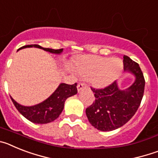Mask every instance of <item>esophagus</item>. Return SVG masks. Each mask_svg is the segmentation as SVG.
<instances>
[{
    "label": "esophagus",
    "mask_w": 158,
    "mask_h": 158,
    "mask_svg": "<svg viewBox=\"0 0 158 158\" xmlns=\"http://www.w3.org/2000/svg\"><path fill=\"white\" fill-rule=\"evenodd\" d=\"M85 86H86V85L85 83H78L77 87L78 91H81V90L84 87H85Z\"/></svg>",
    "instance_id": "obj_1"
}]
</instances>
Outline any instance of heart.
I'll return each instance as SVG.
<instances>
[{
    "instance_id": "b5f03b06",
    "label": "heart",
    "mask_w": 158,
    "mask_h": 158,
    "mask_svg": "<svg viewBox=\"0 0 158 158\" xmlns=\"http://www.w3.org/2000/svg\"><path fill=\"white\" fill-rule=\"evenodd\" d=\"M74 71L71 66H68ZM123 62L120 58H108L97 55H85L77 60V72L84 77L89 78L96 88L109 85L120 74Z\"/></svg>"
}]
</instances>
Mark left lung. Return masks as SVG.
Masks as SVG:
<instances>
[{"label":"left lung","instance_id":"left-lung-1","mask_svg":"<svg viewBox=\"0 0 158 158\" xmlns=\"http://www.w3.org/2000/svg\"><path fill=\"white\" fill-rule=\"evenodd\" d=\"M125 72L135 75V81L129 88L121 90L116 81L104 89L91 88L95 102L85 110L89 123L99 131H111L123 126L131 119L143 97L145 79L140 66L127 55L123 56Z\"/></svg>","mask_w":158,"mask_h":158}]
</instances>
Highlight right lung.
Instances as JSON below:
<instances>
[{
  "label": "right lung",
  "mask_w": 158,
  "mask_h": 158,
  "mask_svg": "<svg viewBox=\"0 0 158 158\" xmlns=\"http://www.w3.org/2000/svg\"><path fill=\"white\" fill-rule=\"evenodd\" d=\"M27 47H37L56 54H61L63 51V49L54 50L51 48H43L41 46L37 44L23 46L20 49L27 48ZM77 93V83L73 85L61 83L56 90L52 93V95H51V96H49L47 100L36 105L30 106V107L23 106L18 104L12 97L11 99L16 109L23 117L34 123L44 124L53 122L57 118H58L63 110L64 104L66 99Z\"/></svg>",
  "instance_id": "right-lung-1"
}]
</instances>
